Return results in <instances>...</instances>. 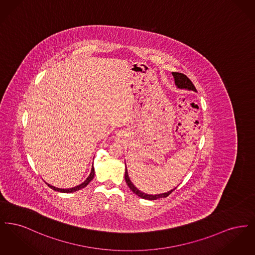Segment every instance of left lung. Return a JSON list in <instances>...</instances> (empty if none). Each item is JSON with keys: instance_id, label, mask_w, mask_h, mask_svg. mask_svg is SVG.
I'll return each instance as SVG.
<instances>
[{"instance_id": "left-lung-1", "label": "left lung", "mask_w": 255, "mask_h": 255, "mask_svg": "<svg viewBox=\"0 0 255 255\" xmlns=\"http://www.w3.org/2000/svg\"><path fill=\"white\" fill-rule=\"evenodd\" d=\"M172 75L174 77V80H175V85L178 88V89H181V90H187V91H193V92H197L196 91V88L193 85V83L190 81V79L180 73H172ZM125 166H126V163H125ZM125 181L126 183L128 184L129 188L133 191V193L135 195H137L138 197H140L141 199H145V200H150V201H153V200H158L160 198H166L167 196H169L177 187L173 188L172 190H170L168 192H165V193H161V194H146L144 192L138 190L134 185H133V182H131L130 178H129V175H128V171H127V167H125Z\"/></svg>"}]
</instances>
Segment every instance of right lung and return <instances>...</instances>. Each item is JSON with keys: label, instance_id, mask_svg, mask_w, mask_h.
<instances>
[{"label": "right lung", "instance_id": "right-lung-1", "mask_svg": "<svg viewBox=\"0 0 255 255\" xmlns=\"http://www.w3.org/2000/svg\"><path fill=\"white\" fill-rule=\"evenodd\" d=\"M94 177H95V168H94V165H92L91 173H90V175L88 176V178L86 179L85 181L82 182V183H80L79 185H76V186L72 187V188H65V189H64V188H58V187H55V186L50 185L48 182H46V183L48 184V186H49L51 189H53L54 191H58V192H62V193H73V192L78 191V190L84 188L85 186H87V185L89 184V182H91V181L94 179Z\"/></svg>", "mask_w": 255, "mask_h": 255}]
</instances>
